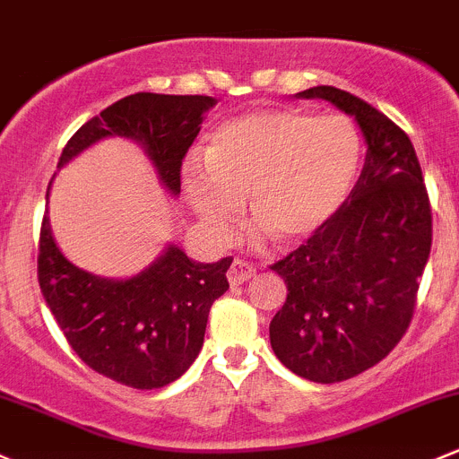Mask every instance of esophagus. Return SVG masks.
I'll use <instances>...</instances> for the list:
<instances>
[{
  "label": "esophagus",
  "mask_w": 459,
  "mask_h": 459,
  "mask_svg": "<svg viewBox=\"0 0 459 459\" xmlns=\"http://www.w3.org/2000/svg\"><path fill=\"white\" fill-rule=\"evenodd\" d=\"M256 276V267L252 263L243 261V258H234L231 261V267L228 272V278L231 285H240V282H247L249 278Z\"/></svg>",
  "instance_id": "1"
}]
</instances>
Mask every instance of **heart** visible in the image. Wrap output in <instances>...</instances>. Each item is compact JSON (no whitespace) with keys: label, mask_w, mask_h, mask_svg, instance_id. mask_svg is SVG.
<instances>
[{"label":"heart","mask_w":459,"mask_h":459,"mask_svg":"<svg viewBox=\"0 0 459 459\" xmlns=\"http://www.w3.org/2000/svg\"><path fill=\"white\" fill-rule=\"evenodd\" d=\"M360 141L344 117L254 108L223 121L205 154L183 168V192L216 240L245 207L258 216L249 240L276 234L299 245L327 228L351 192Z\"/></svg>","instance_id":"b5f03b06"}]
</instances>
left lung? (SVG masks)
<instances>
[{
	"label": "left lung",
	"mask_w": 459,
	"mask_h": 459,
	"mask_svg": "<svg viewBox=\"0 0 459 459\" xmlns=\"http://www.w3.org/2000/svg\"><path fill=\"white\" fill-rule=\"evenodd\" d=\"M325 99L360 126V178L332 223L272 269L287 300L269 323L278 360L311 382H342L377 365L415 311L431 254V203L411 139L360 97L333 86L299 92Z\"/></svg>",
	"instance_id": "obj_1"
}]
</instances>
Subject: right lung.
I'll list each match as a JSON object with an SVG mask.
<instances>
[{"instance_id": "obj_1", "label": "right lung", "mask_w": 459, "mask_h": 459, "mask_svg": "<svg viewBox=\"0 0 459 459\" xmlns=\"http://www.w3.org/2000/svg\"><path fill=\"white\" fill-rule=\"evenodd\" d=\"M214 106L216 99L203 94H130L70 136L59 168L106 136H126L145 150L165 190L177 196L183 159ZM231 261L196 263L169 245L141 273L110 281L70 263L44 214L37 278L56 325L90 369L132 389H160L196 360L212 302L230 290Z\"/></svg>"}]
</instances>
